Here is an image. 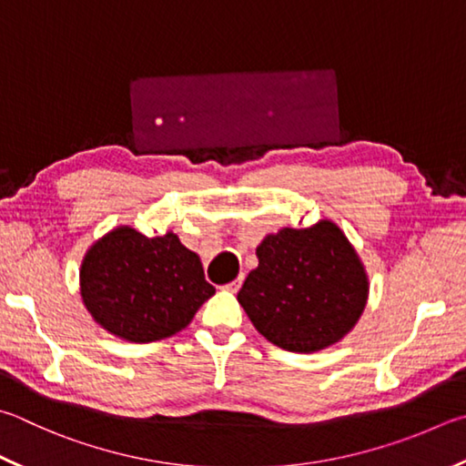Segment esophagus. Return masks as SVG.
<instances>
[{
    "mask_svg": "<svg viewBox=\"0 0 466 466\" xmlns=\"http://www.w3.org/2000/svg\"><path fill=\"white\" fill-rule=\"evenodd\" d=\"M242 281H244V275H240L238 279H234L232 283H228V285H226V289H228V291H232V293H236V291H238L240 287H242Z\"/></svg>",
    "mask_w": 466,
    "mask_h": 466,
    "instance_id": "esophagus-1",
    "label": "esophagus"
}]
</instances>
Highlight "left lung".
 <instances>
[{"label": "left lung", "mask_w": 466, "mask_h": 466, "mask_svg": "<svg viewBox=\"0 0 466 466\" xmlns=\"http://www.w3.org/2000/svg\"><path fill=\"white\" fill-rule=\"evenodd\" d=\"M257 257L238 303L268 342L309 354L340 342L357 326L367 308L369 275L332 219L267 234Z\"/></svg>", "instance_id": "obj_1"}]
</instances>
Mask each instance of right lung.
Segmentation results:
<instances>
[{
    "mask_svg": "<svg viewBox=\"0 0 466 466\" xmlns=\"http://www.w3.org/2000/svg\"><path fill=\"white\" fill-rule=\"evenodd\" d=\"M79 293L99 328L147 344L187 328L216 289L198 252L175 232L148 238L132 226H116L83 257Z\"/></svg>",
    "mask_w": 466,
    "mask_h": 466,
    "instance_id": "right-lung-1",
    "label": "right lung"
}]
</instances>
